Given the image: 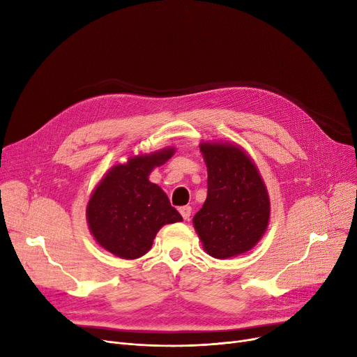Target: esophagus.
<instances>
[{
  "instance_id": "obj_1",
  "label": "esophagus",
  "mask_w": 357,
  "mask_h": 357,
  "mask_svg": "<svg viewBox=\"0 0 357 357\" xmlns=\"http://www.w3.org/2000/svg\"><path fill=\"white\" fill-rule=\"evenodd\" d=\"M179 213H181V215L183 217V220H190L191 213H192V208L188 207V205H186V207H181V208H179Z\"/></svg>"
}]
</instances>
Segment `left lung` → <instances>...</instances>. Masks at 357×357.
I'll use <instances>...</instances> for the list:
<instances>
[{"label": "left lung", "instance_id": "1", "mask_svg": "<svg viewBox=\"0 0 357 357\" xmlns=\"http://www.w3.org/2000/svg\"><path fill=\"white\" fill-rule=\"evenodd\" d=\"M208 174V194L194 215L204 252L230 259L252 250L264 237L271 218L266 185L252 158L236 143L199 144Z\"/></svg>", "mask_w": 357, "mask_h": 357}]
</instances>
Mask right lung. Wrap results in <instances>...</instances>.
I'll return each instance as SVG.
<instances>
[{
    "label": "right lung",
    "instance_id": "1",
    "mask_svg": "<svg viewBox=\"0 0 357 357\" xmlns=\"http://www.w3.org/2000/svg\"><path fill=\"white\" fill-rule=\"evenodd\" d=\"M175 147L130 156L112 166L93 188L86 204L91 234L107 252L120 259H139L152 249L165 224L182 221L159 185L150 182L155 167L166 163Z\"/></svg>",
    "mask_w": 357,
    "mask_h": 357
}]
</instances>
